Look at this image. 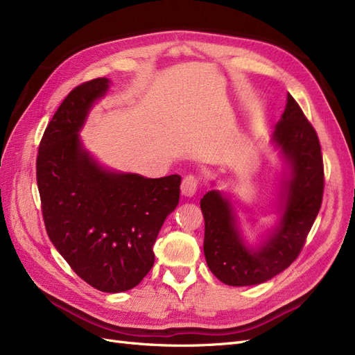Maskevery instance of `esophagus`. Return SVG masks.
Segmentation results:
<instances>
[{"label": "esophagus", "mask_w": 355, "mask_h": 355, "mask_svg": "<svg viewBox=\"0 0 355 355\" xmlns=\"http://www.w3.org/2000/svg\"><path fill=\"white\" fill-rule=\"evenodd\" d=\"M198 184H200V179L194 175H188L182 180V185H180V191L182 194L185 197H192L196 196V192L198 189Z\"/></svg>", "instance_id": "34e87169"}]
</instances>
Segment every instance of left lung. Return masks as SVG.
I'll return each mask as SVG.
<instances>
[{
    "mask_svg": "<svg viewBox=\"0 0 355 355\" xmlns=\"http://www.w3.org/2000/svg\"><path fill=\"white\" fill-rule=\"evenodd\" d=\"M274 142L292 167L283 197L280 225L259 250L244 245L228 200L210 191L200 201L204 216V256L210 271L228 286L271 280L292 265L306 241L323 201L324 166L315 128L297 102L287 96Z\"/></svg>",
    "mask_w": 355,
    "mask_h": 355,
    "instance_id": "8db88e82",
    "label": "left lung"
}]
</instances>
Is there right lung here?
<instances>
[{
  "label": "right lung",
  "instance_id": "right-lung-1",
  "mask_svg": "<svg viewBox=\"0 0 355 355\" xmlns=\"http://www.w3.org/2000/svg\"><path fill=\"white\" fill-rule=\"evenodd\" d=\"M108 78L77 85L40 142L37 184L49 239L73 272L106 293L130 290L151 271L153 245L179 202L180 176L148 179L105 170L78 132Z\"/></svg>",
  "mask_w": 355,
  "mask_h": 355
}]
</instances>
